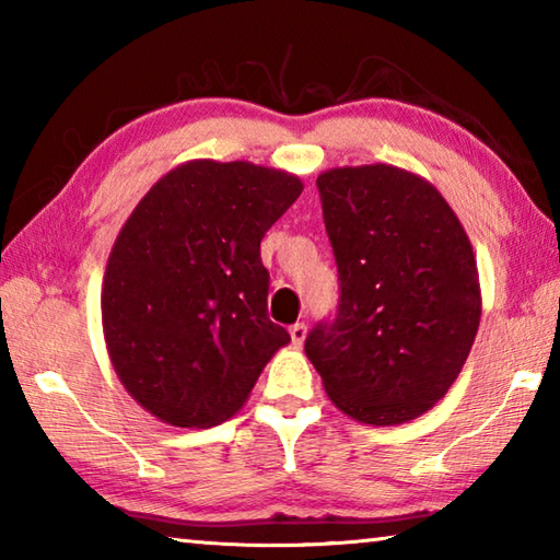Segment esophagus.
<instances>
[{"label": "esophagus", "mask_w": 560, "mask_h": 560, "mask_svg": "<svg viewBox=\"0 0 560 560\" xmlns=\"http://www.w3.org/2000/svg\"><path fill=\"white\" fill-rule=\"evenodd\" d=\"M289 336H291V343L293 346H303V340H306V326L303 324H293L291 328H289Z\"/></svg>", "instance_id": "esophagus-1"}]
</instances>
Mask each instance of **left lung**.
Masks as SVG:
<instances>
[{
    "mask_svg": "<svg viewBox=\"0 0 560 560\" xmlns=\"http://www.w3.org/2000/svg\"><path fill=\"white\" fill-rule=\"evenodd\" d=\"M340 299L306 355L340 412L373 428L402 424L457 381L481 318L467 232L430 179L375 163L318 179Z\"/></svg>",
    "mask_w": 560,
    "mask_h": 560,
    "instance_id": "1",
    "label": "left lung"
}]
</instances>
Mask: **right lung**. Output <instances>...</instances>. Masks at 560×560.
Instances as JSON below:
<instances>
[{
	"label": "right lung",
	"instance_id": "add662e5",
	"mask_svg": "<svg viewBox=\"0 0 560 560\" xmlns=\"http://www.w3.org/2000/svg\"><path fill=\"white\" fill-rule=\"evenodd\" d=\"M303 183L264 165L187 160L120 226L101 318L118 381L173 428H214L289 343L267 314L261 240Z\"/></svg>",
	"mask_w": 560,
	"mask_h": 560
}]
</instances>
